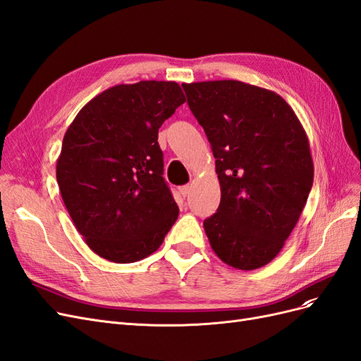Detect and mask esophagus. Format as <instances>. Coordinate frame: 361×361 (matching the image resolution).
<instances>
[{"label": "esophagus", "mask_w": 361, "mask_h": 361, "mask_svg": "<svg viewBox=\"0 0 361 361\" xmlns=\"http://www.w3.org/2000/svg\"><path fill=\"white\" fill-rule=\"evenodd\" d=\"M179 191H180L183 197H187V195L191 192V185H183V187L179 188Z\"/></svg>", "instance_id": "obj_1"}]
</instances>
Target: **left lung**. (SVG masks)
I'll return each mask as SVG.
<instances>
[{
	"label": "left lung",
	"instance_id": "left-lung-1",
	"mask_svg": "<svg viewBox=\"0 0 361 361\" xmlns=\"http://www.w3.org/2000/svg\"><path fill=\"white\" fill-rule=\"evenodd\" d=\"M204 129L221 187L203 227L224 264L251 271L274 259L297 226L313 185L305 130L274 92L235 80L182 84Z\"/></svg>",
	"mask_w": 361,
	"mask_h": 361
}]
</instances>
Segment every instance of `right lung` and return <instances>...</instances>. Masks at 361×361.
I'll list each match as a JSON object with an SVG mask.
<instances>
[{
    "mask_svg": "<svg viewBox=\"0 0 361 361\" xmlns=\"http://www.w3.org/2000/svg\"><path fill=\"white\" fill-rule=\"evenodd\" d=\"M183 102L174 81L118 84L85 104L68 128L57 182L76 231L97 256L116 264L145 259L178 220L158 130Z\"/></svg>",
    "mask_w": 361,
    "mask_h": 361,
    "instance_id": "obj_1",
    "label": "right lung"
}]
</instances>
